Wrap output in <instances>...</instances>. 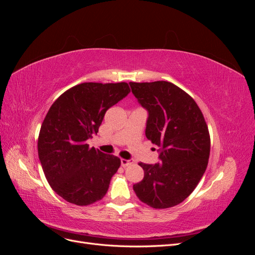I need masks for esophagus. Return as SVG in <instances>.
I'll return each mask as SVG.
<instances>
[{"label": "esophagus", "mask_w": 255, "mask_h": 255, "mask_svg": "<svg viewBox=\"0 0 255 255\" xmlns=\"http://www.w3.org/2000/svg\"><path fill=\"white\" fill-rule=\"evenodd\" d=\"M134 164V160L133 159H126V158H122L121 159V166L122 167H128L129 165H133Z\"/></svg>", "instance_id": "esophagus-1"}]
</instances>
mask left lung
Here are the masks:
<instances>
[{
	"label": "left lung",
	"instance_id": "8db88e82",
	"mask_svg": "<svg viewBox=\"0 0 255 255\" xmlns=\"http://www.w3.org/2000/svg\"><path fill=\"white\" fill-rule=\"evenodd\" d=\"M129 86L149 113L145 136L158 146L161 161L138 164L144 176L133 189L153 208L175 206L194 191L206 170L211 138L203 114L194 99L170 82H130Z\"/></svg>",
	"mask_w": 255,
	"mask_h": 255
}]
</instances>
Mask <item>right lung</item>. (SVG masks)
Listing matches in <instances>:
<instances>
[{"mask_svg": "<svg viewBox=\"0 0 255 255\" xmlns=\"http://www.w3.org/2000/svg\"><path fill=\"white\" fill-rule=\"evenodd\" d=\"M130 91L128 83H82L52 104L38 137V155L52 189L75 205L101 200L120 158L89 148L106 111Z\"/></svg>", "mask_w": 255, "mask_h": 255, "instance_id": "1", "label": "right lung"}]
</instances>
